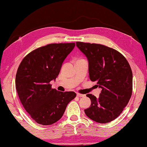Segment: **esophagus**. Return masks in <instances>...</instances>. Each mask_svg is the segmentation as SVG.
Instances as JSON below:
<instances>
[{
  "instance_id": "obj_1",
  "label": "esophagus",
  "mask_w": 147,
  "mask_h": 147,
  "mask_svg": "<svg viewBox=\"0 0 147 147\" xmlns=\"http://www.w3.org/2000/svg\"><path fill=\"white\" fill-rule=\"evenodd\" d=\"M77 96L79 97H84V94H79V93H77Z\"/></svg>"
}]
</instances>
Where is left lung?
<instances>
[{"instance_id":"left-lung-1","label":"left lung","mask_w":147,"mask_h":147,"mask_svg":"<svg viewBox=\"0 0 147 147\" xmlns=\"http://www.w3.org/2000/svg\"><path fill=\"white\" fill-rule=\"evenodd\" d=\"M86 56L89 76L102 89L98 98L87 94L91 106L84 110L90 119L99 123H109L119 116L132 93V71L127 59L119 51L96 43L76 42Z\"/></svg>"}]
</instances>
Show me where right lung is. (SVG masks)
<instances>
[{
	"instance_id": "1",
	"label": "right lung",
	"mask_w": 147,
	"mask_h": 147,
	"mask_svg": "<svg viewBox=\"0 0 147 147\" xmlns=\"http://www.w3.org/2000/svg\"><path fill=\"white\" fill-rule=\"evenodd\" d=\"M76 44L53 43L41 46L24 57L18 68L15 86L30 117L38 124L50 125L61 119L74 92H59L50 83L60 72L62 64Z\"/></svg>"
}]
</instances>
